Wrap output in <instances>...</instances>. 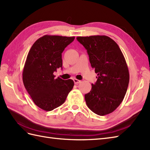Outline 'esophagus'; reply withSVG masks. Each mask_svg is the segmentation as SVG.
Instances as JSON below:
<instances>
[{
    "label": "esophagus",
    "mask_w": 150,
    "mask_h": 150,
    "mask_svg": "<svg viewBox=\"0 0 150 150\" xmlns=\"http://www.w3.org/2000/svg\"><path fill=\"white\" fill-rule=\"evenodd\" d=\"M73 81H74V83L76 84V85H78V83H81V81H80V80L77 79H73Z\"/></svg>",
    "instance_id": "34e87169"
}]
</instances>
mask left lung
Segmentation results:
<instances>
[{
  "instance_id": "1",
  "label": "left lung",
  "mask_w": 150,
  "mask_h": 150,
  "mask_svg": "<svg viewBox=\"0 0 150 150\" xmlns=\"http://www.w3.org/2000/svg\"><path fill=\"white\" fill-rule=\"evenodd\" d=\"M85 47L91 66L97 74L92 90L85 95L87 106L96 114L111 113L122 103L129 83L125 58L116 42L106 35L77 37Z\"/></svg>"
}]
</instances>
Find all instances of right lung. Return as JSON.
Masks as SVG:
<instances>
[{
	"label": "right lung",
	"instance_id": "1",
	"mask_svg": "<svg viewBox=\"0 0 150 150\" xmlns=\"http://www.w3.org/2000/svg\"><path fill=\"white\" fill-rule=\"evenodd\" d=\"M75 37L46 35L29 51L23 71L25 88L33 102L46 111L64 103L74 86L72 79L54 78V72L62 69V53Z\"/></svg>",
	"mask_w": 150,
	"mask_h": 150
}]
</instances>
